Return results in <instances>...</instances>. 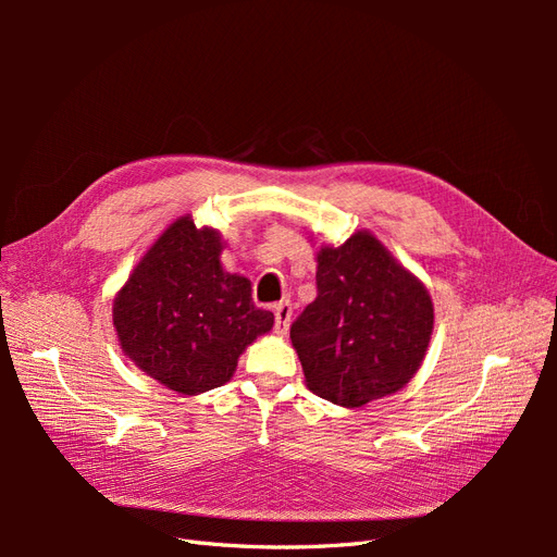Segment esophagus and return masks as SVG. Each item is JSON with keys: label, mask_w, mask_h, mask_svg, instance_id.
Masks as SVG:
<instances>
[{"label": "esophagus", "mask_w": 557, "mask_h": 557, "mask_svg": "<svg viewBox=\"0 0 557 557\" xmlns=\"http://www.w3.org/2000/svg\"><path fill=\"white\" fill-rule=\"evenodd\" d=\"M290 320H293V305H290V301H278V305L274 307V330H276V334L288 332Z\"/></svg>", "instance_id": "1"}]
</instances>
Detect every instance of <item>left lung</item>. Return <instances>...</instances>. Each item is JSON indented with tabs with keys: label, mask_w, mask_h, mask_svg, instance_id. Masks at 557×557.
Here are the masks:
<instances>
[{
	"label": "left lung",
	"mask_w": 557,
	"mask_h": 557,
	"mask_svg": "<svg viewBox=\"0 0 557 557\" xmlns=\"http://www.w3.org/2000/svg\"><path fill=\"white\" fill-rule=\"evenodd\" d=\"M315 260L318 295L290 327L307 387L348 409L401 391L430 346L428 288L367 230Z\"/></svg>",
	"instance_id": "left-lung-1"
}]
</instances>
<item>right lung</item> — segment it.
<instances>
[{"label":"right lung","instance_id":"1","mask_svg":"<svg viewBox=\"0 0 557 557\" xmlns=\"http://www.w3.org/2000/svg\"><path fill=\"white\" fill-rule=\"evenodd\" d=\"M213 227L181 215L132 269L113 299V327L141 372L181 395L227 383L248 344L274 325L258 309L250 281L221 264Z\"/></svg>","mask_w":557,"mask_h":557}]
</instances>
